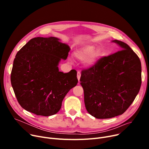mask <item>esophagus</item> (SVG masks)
Segmentation results:
<instances>
[{
    "label": "esophagus",
    "mask_w": 149,
    "mask_h": 149,
    "mask_svg": "<svg viewBox=\"0 0 149 149\" xmlns=\"http://www.w3.org/2000/svg\"><path fill=\"white\" fill-rule=\"evenodd\" d=\"M80 77H81V72L80 71H78L77 72V79H78V80H79V82H80Z\"/></svg>",
    "instance_id": "esophagus-1"
}]
</instances>
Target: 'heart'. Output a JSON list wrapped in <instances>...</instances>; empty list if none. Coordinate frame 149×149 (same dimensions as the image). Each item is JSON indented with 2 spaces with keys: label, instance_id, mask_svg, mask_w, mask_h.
<instances>
[{
  "label": "heart",
  "instance_id": "b5f03b06",
  "mask_svg": "<svg viewBox=\"0 0 149 149\" xmlns=\"http://www.w3.org/2000/svg\"><path fill=\"white\" fill-rule=\"evenodd\" d=\"M93 50L94 48L93 46H87L76 51L74 54V56L77 60L80 61H85L88 59V63L91 64L95 60V56H92Z\"/></svg>",
  "mask_w": 149,
  "mask_h": 149
}]
</instances>
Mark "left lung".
Wrapping results in <instances>:
<instances>
[{
    "label": "left lung",
    "mask_w": 149,
    "mask_h": 149,
    "mask_svg": "<svg viewBox=\"0 0 149 149\" xmlns=\"http://www.w3.org/2000/svg\"><path fill=\"white\" fill-rule=\"evenodd\" d=\"M120 51L100 58L81 71L86 109L98 119L111 118L126 112L141 85V65L128 45L113 40Z\"/></svg>",
    "instance_id": "obj_1"
}]
</instances>
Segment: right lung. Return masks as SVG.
<instances>
[{"mask_svg": "<svg viewBox=\"0 0 149 149\" xmlns=\"http://www.w3.org/2000/svg\"><path fill=\"white\" fill-rule=\"evenodd\" d=\"M54 37L33 38L17 52L14 60L11 83L19 104L37 115L57 113L68 92L77 85L74 69L60 72L61 59L66 60L69 46Z\"/></svg>", "mask_w": 149, "mask_h": 149, "instance_id": "1", "label": "right lung"}]
</instances>
